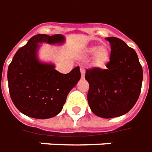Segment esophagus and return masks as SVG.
<instances>
[{
    "label": "esophagus",
    "instance_id": "34e87169",
    "mask_svg": "<svg viewBox=\"0 0 152 152\" xmlns=\"http://www.w3.org/2000/svg\"><path fill=\"white\" fill-rule=\"evenodd\" d=\"M80 72H81V74H82V77L83 78L85 75V69H83V68H80Z\"/></svg>",
    "mask_w": 152,
    "mask_h": 152
}]
</instances>
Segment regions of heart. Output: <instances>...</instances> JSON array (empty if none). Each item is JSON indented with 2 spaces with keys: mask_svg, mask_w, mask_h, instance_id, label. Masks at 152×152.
Returning <instances> with one entry per match:
<instances>
[{
  "mask_svg": "<svg viewBox=\"0 0 152 152\" xmlns=\"http://www.w3.org/2000/svg\"><path fill=\"white\" fill-rule=\"evenodd\" d=\"M88 54H94V60L96 64L99 66L105 65L109 61L110 58V51L106 46H91L88 48Z\"/></svg>",
  "mask_w": 152,
  "mask_h": 152,
  "instance_id": "b5f03b06",
  "label": "heart"
}]
</instances>
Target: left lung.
<instances>
[{"label": "left lung", "instance_id": "1", "mask_svg": "<svg viewBox=\"0 0 152 152\" xmlns=\"http://www.w3.org/2000/svg\"><path fill=\"white\" fill-rule=\"evenodd\" d=\"M110 44L106 69L86 70L89 83L88 102L96 115L110 119L128 113L139 97L142 68L136 51L115 37H106Z\"/></svg>", "mask_w": 152, "mask_h": 152}]
</instances>
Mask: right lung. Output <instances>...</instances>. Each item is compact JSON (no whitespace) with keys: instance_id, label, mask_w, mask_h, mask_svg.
<instances>
[{"instance_id":"add662e5","label":"right lung","mask_w":152,"mask_h":152,"mask_svg":"<svg viewBox=\"0 0 152 152\" xmlns=\"http://www.w3.org/2000/svg\"><path fill=\"white\" fill-rule=\"evenodd\" d=\"M61 34H37L17 50L7 73L10 95L14 105L23 115L34 119H49L63 109L72 88L81 78L79 67L69 74L55 69V64L39 61L41 44H63Z\"/></svg>"}]
</instances>
